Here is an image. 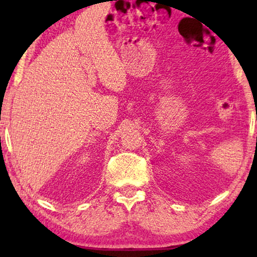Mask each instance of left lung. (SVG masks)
I'll list each match as a JSON object with an SVG mask.
<instances>
[{
  "instance_id": "8db88e82",
  "label": "left lung",
  "mask_w": 257,
  "mask_h": 257,
  "mask_svg": "<svg viewBox=\"0 0 257 257\" xmlns=\"http://www.w3.org/2000/svg\"><path fill=\"white\" fill-rule=\"evenodd\" d=\"M256 139H257V138H256Z\"/></svg>"
}]
</instances>
